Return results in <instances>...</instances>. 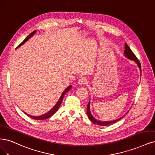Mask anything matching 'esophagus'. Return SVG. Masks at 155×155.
Listing matches in <instances>:
<instances>
[{"instance_id":"1","label":"esophagus","mask_w":155,"mask_h":155,"mask_svg":"<svg viewBox=\"0 0 155 155\" xmlns=\"http://www.w3.org/2000/svg\"><path fill=\"white\" fill-rule=\"evenodd\" d=\"M87 79L85 78H80L78 80V84L79 85L87 84Z\"/></svg>"}]
</instances>
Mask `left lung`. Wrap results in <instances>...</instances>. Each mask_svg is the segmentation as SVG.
Listing matches in <instances>:
<instances>
[{
	"label": "left lung",
	"instance_id": "1",
	"mask_svg": "<svg viewBox=\"0 0 155 155\" xmlns=\"http://www.w3.org/2000/svg\"><path fill=\"white\" fill-rule=\"evenodd\" d=\"M124 48H125V50H124V56L126 57H127L128 59L131 60H133V61H135L136 62V63L138 65V67H139L140 68V71H141V65H140V63L139 62V61H138V60L137 59V58L136 57V56L134 54V53H133L132 52V51L131 50V49L130 48V47L127 45L126 44H125V45H124ZM90 102L87 106V115H88V117L89 119L90 120V121H91L92 122H93L94 124H97V125H99V126H108V125H110V124H114L115 122H117L120 120V119H122V118H123V117L125 116V115L123 116L120 117V118L118 119H116V120H111V121H101V120H97L95 119L94 117L92 116V115L91 114V112H90ZM128 113V111L127 112V113L126 114V115Z\"/></svg>",
	"mask_w": 155,
	"mask_h": 155
}]
</instances>
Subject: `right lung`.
Instances as JSON below:
<instances>
[{"instance_id":"add662e5","label":"right lung","mask_w":155,"mask_h":155,"mask_svg":"<svg viewBox=\"0 0 155 155\" xmlns=\"http://www.w3.org/2000/svg\"><path fill=\"white\" fill-rule=\"evenodd\" d=\"M36 31H34L33 32H32V33H31L29 35H28V36H27V38H25V40L22 42V43H21V44L18 46V47H20L21 45H22L25 43V41H28V40L31 38V37L36 33ZM71 88H72V86L71 85V86L68 87L65 90H64V92L62 93V94H61V97H60V99L58 100V101L57 102V103L55 104V106H54V107H53L49 111H48L47 113H46L45 114H44V115H40V116H32V115H28V114H26L25 112H24V113H25L27 115L29 116V117H31V118L33 119H35V120H44V119H48V118H49V117H51L52 115H54V114L56 113V111L58 110V109L59 108L60 106V104H61V102H62V101H63V96L65 95V94L66 93L68 92V91L69 90L71 89Z\"/></svg>"}]
</instances>
